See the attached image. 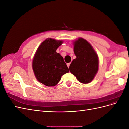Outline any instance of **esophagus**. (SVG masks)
<instances>
[{"label":"esophagus","instance_id":"34e87169","mask_svg":"<svg viewBox=\"0 0 129 129\" xmlns=\"http://www.w3.org/2000/svg\"><path fill=\"white\" fill-rule=\"evenodd\" d=\"M70 64H71V63H67V66H68V68L69 67Z\"/></svg>","mask_w":129,"mask_h":129}]
</instances>
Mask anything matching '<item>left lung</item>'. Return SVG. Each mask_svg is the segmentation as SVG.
I'll return each instance as SVG.
<instances>
[{
	"label": "left lung",
	"mask_w": 129,
	"mask_h": 129,
	"mask_svg": "<svg viewBox=\"0 0 129 129\" xmlns=\"http://www.w3.org/2000/svg\"><path fill=\"white\" fill-rule=\"evenodd\" d=\"M74 44L76 58L70 64L69 71L80 82L88 83L98 71V56L91 45L83 38L78 39Z\"/></svg>",
	"instance_id": "left-lung-1"
}]
</instances>
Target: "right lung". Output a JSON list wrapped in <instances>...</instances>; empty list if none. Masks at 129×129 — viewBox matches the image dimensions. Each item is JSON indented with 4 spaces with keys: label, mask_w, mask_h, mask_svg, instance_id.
Listing matches in <instances>:
<instances>
[{
    "label": "right lung",
    "mask_w": 129,
    "mask_h": 129,
    "mask_svg": "<svg viewBox=\"0 0 129 129\" xmlns=\"http://www.w3.org/2000/svg\"><path fill=\"white\" fill-rule=\"evenodd\" d=\"M62 43L53 39L45 40L39 47L33 58L32 67L37 79L48 87L56 85L69 69L63 58L56 52Z\"/></svg>",
    "instance_id": "1"
}]
</instances>
